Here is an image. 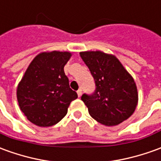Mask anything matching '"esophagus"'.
<instances>
[{
  "mask_svg": "<svg viewBox=\"0 0 161 161\" xmlns=\"http://www.w3.org/2000/svg\"><path fill=\"white\" fill-rule=\"evenodd\" d=\"M77 96L80 97L82 96V89H79V90L77 92Z\"/></svg>",
  "mask_w": 161,
  "mask_h": 161,
  "instance_id": "esophagus-1",
  "label": "esophagus"
}]
</instances>
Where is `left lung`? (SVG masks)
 Listing matches in <instances>:
<instances>
[{"mask_svg": "<svg viewBox=\"0 0 161 161\" xmlns=\"http://www.w3.org/2000/svg\"><path fill=\"white\" fill-rule=\"evenodd\" d=\"M95 81L96 90L81 99L92 118L102 125L112 126L122 123L134 112L138 91L133 78L113 55L102 51L80 52Z\"/></svg>", "mask_w": 161, "mask_h": 161, "instance_id": "1", "label": "left lung"}]
</instances>
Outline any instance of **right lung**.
Segmentation results:
<instances>
[{
  "label": "right lung",
  "instance_id": "right-lung-1",
  "mask_svg": "<svg viewBox=\"0 0 161 161\" xmlns=\"http://www.w3.org/2000/svg\"><path fill=\"white\" fill-rule=\"evenodd\" d=\"M70 57L71 53L66 51L42 52L29 65L16 95L21 111L31 123L52 126L67 114L70 102L77 98L64 70Z\"/></svg>",
  "mask_w": 161,
  "mask_h": 161
}]
</instances>
